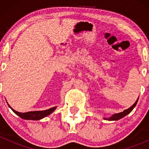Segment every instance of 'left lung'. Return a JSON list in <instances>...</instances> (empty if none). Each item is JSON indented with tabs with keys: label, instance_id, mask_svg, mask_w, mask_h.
I'll return each mask as SVG.
<instances>
[{
	"label": "left lung",
	"instance_id": "8db88e82",
	"mask_svg": "<svg viewBox=\"0 0 149 149\" xmlns=\"http://www.w3.org/2000/svg\"><path fill=\"white\" fill-rule=\"evenodd\" d=\"M138 100H139V97H138V99L136 100V102H134V104H133L132 106H131L129 108V109H126V110L123 111V112H120V113H116V114H113V115H112L111 117L109 118H104V120H120L121 118H123L125 117V116H126L127 115L130 113L134 109V108L135 107V106L136 105V104H137V102H138Z\"/></svg>",
	"mask_w": 149,
	"mask_h": 149
}]
</instances>
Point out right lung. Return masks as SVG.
Returning a JSON list of instances; mask_svg holds the SVG:
<instances>
[{"label":"right lung","mask_w":149,"mask_h":149,"mask_svg":"<svg viewBox=\"0 0 149 149\" xmlns=\"http://www.w3.org/2000/svg\"><path fill=\"white\" fill-rule=\"evenodd\" d=\"M7 103H8V102H7ZM8 106H9V107L13 110V111L14 112L15 114H17L18 116H19L21 118L24 120H40L43 118L46 117V116H49V114L52 113L55 110L56 108H57V107H54L45 111H36L20 113L14 110L13 108L10 107L9 104H8Z\"/></svg>","instance_id":"add662e5"}]
</instances>
